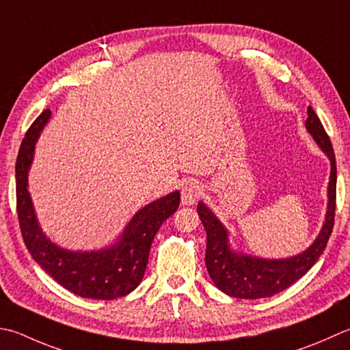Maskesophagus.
<instances>
[{"mask_svg": "<svg viewBox=\"0 0 350 350\" xmlns=\"http://www.w3.org/2000/svg\"><path fill=\"white\" fill-rule=\"evenodd\" d=\"M202 196V187L198 182L191 180L182 188V203L183 204H194Z\"/></svg>", "mask_w": 350, "mask_h": 350, "instance_id": "34e87169", "label": "esophagus"}]
</instances>
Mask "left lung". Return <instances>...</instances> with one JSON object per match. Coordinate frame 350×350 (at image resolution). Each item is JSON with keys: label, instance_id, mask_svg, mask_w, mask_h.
Instances as JSON below:
<instances>
[{"label": "left lung", "instance_id": "obj_1", "mask_svg": "<svg viewBox=\"0 0 350 350\" xmlns=\"http://www.w3.org/2000/svg\"><path fill=\"white\" fill-rule=\"evenodd\" d=\"M305 126L308 132L331 159V179L327 188V212L320 235L310 249L288 259H262L247 256L230 250L228 232L218 218L198 203L197 212L208 235L206 243V269L218 290L232 297L261 299L270 297L291 286L299 280L323 253L329 239L335 218V198H337V163L329 136L319 120L317 113L308 106Z\"/></svg>", "mask_w": 350, "mask_h": 350}]
</instances>
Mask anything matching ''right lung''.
I'll list each match as a JSON object with an SVG mask.
<instances>
[{"mask_svg": "<svg viewBox=\"0 0 350 350\" xmlns=\"http://www.w3.org/2000/svg\"><path fill=\"white\" fill-rule=\"evenodd\" d=\"M50 115V109H45L33 121L16 157V212L25 247L57 284L80 297L112 300L127 296L144 278L156 232L179 208V191L144 206L112 247L83 253L57 247L40 230L27 189V173L33 161L34 144Z\"/></svg>", "mask_w": 350, "mask_h": 350, "instance_id": "right-lung-1", "label": "right lung"}]
</instances>
